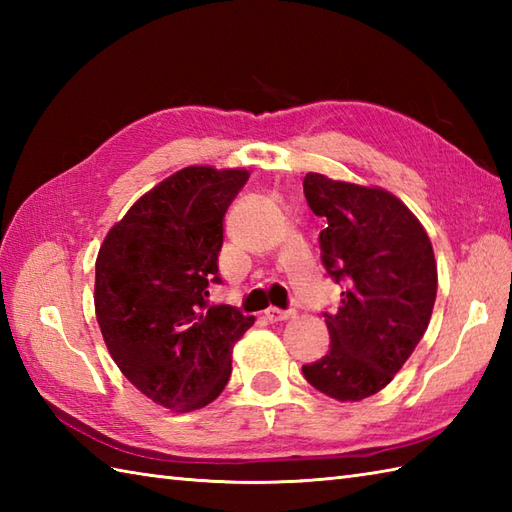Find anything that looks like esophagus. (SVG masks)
Listing matches in <instances>:
<instances>
[{
    "label": "esophagus",
    "mask_w": 512,
    "mask_h": 512,
    "mask_svg": "<svg viewBox=\"0 0 512 512\" xmlns=\"http://www.w3.org/2000/svg\"><path fill=\"white\" fill-rule=\"evenodd\" d=\"M264 314L270 323H281V321H288L295 317V312L292 310H279V308H268Z\"/></svg>",
    "instance_id": "esophagus-1"
}]
</instances>
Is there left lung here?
<instances>
[{"instance_id": "1", "label": "left lung", "mask_w": 512, "mask_h": 512, "mask_svg": "<svg viewBox=\"0 0 512 512\" xmlns=\"http://www.w3.org/2000/svg\"><path fill=\"white\" fill-rule=\"evenodd\" d=\"M303 193L323 217L325 268L347 279L339 312L325 314L330 352L303 365V376L325 396L358 402L394 380L427 332L438 264L424 226L394 193L312 171Z\"/></svg>"}]
</instances>
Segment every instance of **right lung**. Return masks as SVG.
Returning <instances> with one entry per match:
<instances>
[{"instance_id":"1","label":"right lung","mask_w":512,"mask_h":512,"mask_svg":"<svg viewBox=\"0 0 512 512\" xmlns=\"http://www.w3.org/2000/svg\"><path fill=\"white\" fill-rule=\"evenodd\" d=\"M246 169L184 167L132 204L96 257L94 310L114 363L140 394L176 413L202 409L231 376L233 345L255 323L209 306L224 213Z\"/></svg>"}]
</instances>
